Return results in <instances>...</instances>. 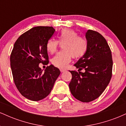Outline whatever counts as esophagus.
Returning a JSON list of instances; mask_svg holds the SVG:
<instances>
[{"instance_id":"esophagus-1","label":"esophagus","mask_w":126,"mask_h":126,"mask_svg":"<svg viewBox=\"0 0 126 126\" xmlns=\"http://www.w3.org/2000/svg\"><path fill=\"white\" fill-rule=\"evenodd\" d=\"M60 72H62H62H64L66 71V70H64V69H60Z\"/></svg>"}]
</instances>
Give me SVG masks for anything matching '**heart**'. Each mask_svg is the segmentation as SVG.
<instances>
[{
  "label": "heart",
  "instance_id": "obj_1",
  "mask_svg": "<svg viewBox=\"0 0 126 126\" xmlns=\"http://www.w3.org/2000/svg\"><path fill=\"white\" fill-rule=\"evenodd\" d=\"M58 41L54 38L48 40L46 50L50 54H54L58 48L59 43L63 44V51L59 52L51 59L53 65L59 68H65L73 58H79L87 51L88 44L86 40L79 37L77 32L70 29H63L59 35Z\"/></svg>",
  "mask_w": 126,
  "mask_h": 126
}]
</instances>
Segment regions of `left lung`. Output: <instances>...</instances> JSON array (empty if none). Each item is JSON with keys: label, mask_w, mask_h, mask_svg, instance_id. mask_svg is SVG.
Wrapping results in <instances>:
<instances>
[{"label": "left lung", "mask_w": 126, "mask_h": 126, "mask_svg": "<svg viewBox=\"0 0 126 126\" xmlns=\"http://www.w3.org/2000/svg\"><path fill=\"white\" fill-rule=\"evenodd\" d=\"M87 51L74 66L78 71H70L72 80L69 86L78 100L89 102L99 97L108 86L112 76V59L107 42L98 32H86ZM84 68V73L80 70Z\"/></svg>", "instance_id": "8db88e82"}]
</instances>
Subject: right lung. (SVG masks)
Segmentation results:
<instances>
[{
    "label": "right lung",
    "instance_id": "right-lung-1",
    "mask_svg": "<svg viewBox=\"0 0 126 126\" xmlns=\"http://www.w3.org/2000/svg\"><path fill=\"white\" fill-rule=\"evenodd\" d=\"M52 27H35L22 34L14 44L11 54V67L14 82L22 96L38 101L49 95L60 70L53 65L44 72L40 63H48L46 44L54 34Z\"/></svg>",
    "mask_w": 126,
    "mask_h": 126
}]
</instances>
